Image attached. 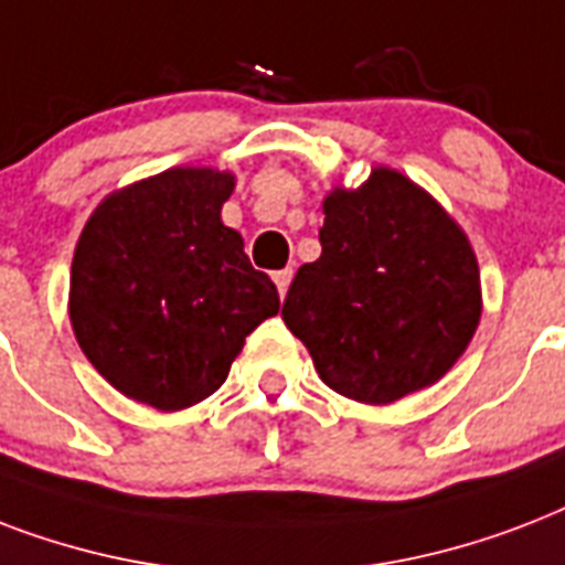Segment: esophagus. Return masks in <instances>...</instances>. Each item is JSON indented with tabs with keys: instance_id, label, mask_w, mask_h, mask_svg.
Masks as SVG:
<instances>
[{
	"instance_id": "esophagus-1",
	"label": "esophagus",
	"mask_w": 565,
	"mask_h": 565,
	"mask_svg": "<svg viewBox=\"0 0 565 565\" xmlns=\"http://www.w3.org/2000/svg\"><path fill=\"white\" fill-rule=\"evenodd\" d=\"M291 277H295V270H291V268H286V270H277V274H274V282H277L279 295H282V297H286L288 286H291Z\"/></svg>"
}]
</instances>
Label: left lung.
Returning a JSON list of instances; mask_svg holds the SVG:
<instances>
[{"label": "left lung", "instance_id": "obj_1", "mask_svg": "<svg viewBox=\"0 0 565 565\" xmlns=\"http://www.w3.org/2000/svg\"><path fill=\"white\" fill-rule=\"evenodd\" d=\"M483 312L462 226L401 170L377 164L323 196L321 256L288 288L282 318L318 377L360 404H395L454 369Z\"/></svg>", "mask_w": 565, "mask_h": 565}]
</instances>
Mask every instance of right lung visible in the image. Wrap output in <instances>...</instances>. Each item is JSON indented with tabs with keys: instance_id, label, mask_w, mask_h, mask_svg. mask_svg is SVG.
<instances>
[{
	"instance_id": "obj_1",
	"label": "right lung",
	"mask_w": 565,
	"mask_h": 565,
	"mask_svg": "<svg viewBox=\"0 0 565 565\" xmlns=\"http://www.w3.org/2000/svg\"><path fill=\"white\" fill-rule=\"evenodd\" d=\"M235 173L170 168L103 196L78 235L67 312L120 395L161 413L223 386L244 339L279 312L277 286L221 221Z\"/></svg>"
}]
</instances>
